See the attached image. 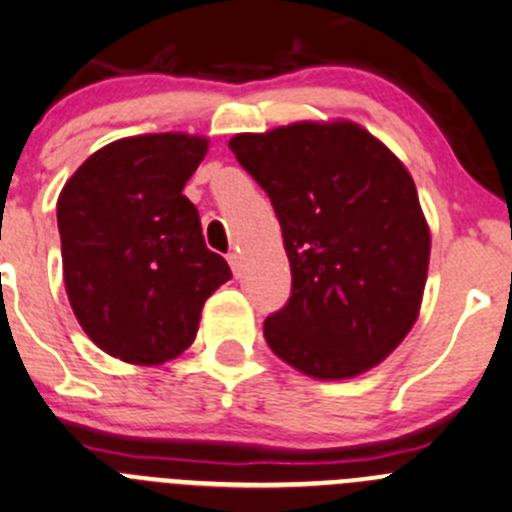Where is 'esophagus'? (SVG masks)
<instances>
[{"instance_id":"34e87169","label":"esophagus","mask_w":512,"mask_h":512,"mask_svg":"<svg viewBox=\"0 0 512 512\" xmlns=\"http://www.w3.org/2000/svg\"><path fill=\"white\" fill-rule=\"evenodd\" d=\"M228 264H231L233 274L238 276V271H241V256H238L236 251H233V253H228Z\"/></svg>"}]
</instances>
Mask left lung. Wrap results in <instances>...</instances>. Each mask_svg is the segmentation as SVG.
<instances>
[{"mask_svg": "<svg viewBox=\"0 0 512 512\" xmlns=\"http://www.w3.org/2000/svg\"><path fill=\"white\" fill-rule=\"evenodd\" d=\"M269 193L291 264L289 304L264 321L271 352L314 379H352L420 316L430 226L405 163L347 118L228 140Z\"/></svg>", "mask_w": 512, "mask_h": 512, "instance_id": "obj_1", "label": "left lung"}]
</instances>
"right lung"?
<instances>
[{
    "mask_svg": "<svg viewBox=\"0 0 512 512\" xmlns=\"http://www.w3.org/2000/svg\"><path fill=\"white\" fill-rule=\"evenodd\" d=\"M206 135L145 133L95 150L57 198L67 299L87 337L138 367L180 357L231 279L183 196Z\"/></svg>",
    "mask_w": 512,
    "mask_h": 512,
    "instance_id": "add662e5",
    "label": "right lung"
}]
</instances>
